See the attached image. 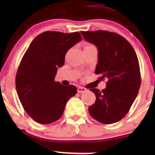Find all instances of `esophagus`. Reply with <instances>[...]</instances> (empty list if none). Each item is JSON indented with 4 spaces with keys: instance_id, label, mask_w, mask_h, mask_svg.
<instances>
[{
    "instance_id": "esophagus-1",
    "label": "esophagus",
    "mask_w": 155,
    "mask_h": 155,
    "mask_svg": "<svg viewBox=\"0 0 155 155\" xmlns=\"http://www.w3.org/2000/svg\"><path fill=\"white\" fill-rule=\"evenodd\" d=\"M77 91H78V92H79V93H83V92L87 91V89L83 87H78Z\"/></svg>"
}]
</instances>
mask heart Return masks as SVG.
I'll use <instances>...</instances> for the list:
<instances>
[{
  "label": "heart",
  "mask_w": 155,
  "mask_h": 155,
  "mask_svg": "<svg viewBox=\"0 0 155 155\" xmlns=\"http://www.w3.org/2000/svg\"><path fill=\"white\" fill-rule=\"evenodd\" d=\"M92 46H93V45H92V44H85V45H84V48H87V47H92Z\"/></svg>",
  "instance_id": "obj_1"
}]
</instances>
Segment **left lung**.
Listing matches in <instances>:
<instances>
[{
  "mask_svg": "<svg viewBox=\"0 0 155 155\" xmlns=\"http://www.w3.org/2000/svg\"><path fill=\"white\" fill-rule=\"evenodd\" d=\"M87 41L95 44L98 51L95 74L106 79V88L95 93V104L89 112L95 120L112 124L122 120L134 102L140 86L138 60L134 49L122 35L105 31H81Z\"/></svg>",
  "mask_w": 155,
  "mask_h": 155,
  "instance_id": "left-lung-1",
  "label": "left lung"
}]
</instances>
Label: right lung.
Returning a JSON list of instances; mask_svg holds the SVG:
<instances>
[{"instance_id": "obj_1", "label": "right lung", "mask_w": 155, "mask_h": 155, "mask_svg": "<svg viewBox=\"0 0 155 155\" xmlns=\"http://www.w3.org/2000/svg\"><path fill=\"white\" fill-rule=\"evenodd\" d=\"M81 40L79 32H44L25 53L16 75V89L23 108L35 122L50 124L59 120L68 101L76 95L75 86H63L54 78L67 51Z\"/></svg>"}]
</instances>
